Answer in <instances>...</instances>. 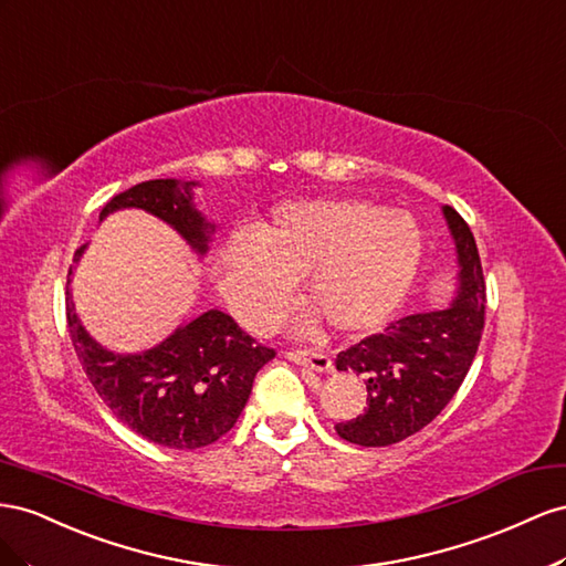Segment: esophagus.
Segmentation results:
<instances>
[{
    "label": "esophagus",
    "mask_w": 566,
    "mask_h": 566,
    "mask_svg": "<svg viewBox=\"0 0 566 566\" xmlns=\"http://www.w3.org/2000/svg\"><path fill=\"white\" fill-rule=\"evenodd\" d=\"M286 358L296 365H308L317 373H332V358L319 350H286Z\"/></svg>",
    "instance_id": "esophagus-1"
}]
</instances>
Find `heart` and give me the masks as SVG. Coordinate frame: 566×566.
I'll use <instances>...</instances> for the list:
<instances>
[{
    "mask_svg": "<svg viewBox=\"0 0 566 566\" xmlns=\"http://www.w3.org/2000/svg\"><path fill=\"white\" fill-rule=\"evenodd\" d=\"M422 253V230L406 211L365 199L292 201L220 251L218 284L232 311L255 327L303 277L313 317L338 334L369 336L408 301Z\"/></svg>",
    "mask_w": 566,
    "mask_h": 566,
    "instance_id": "1",
    "label": "heart"
}]
</instances>
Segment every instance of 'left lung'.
<instances>
[{
  "label": "left lung",
  "instance_id": "left-lung-1",
  "mask_svg": "<svg viewBox=\"0 0 566 566\" xmlns=\"http://www.w3.org/2000/svg\"><path fill=\"white\" fill-rule=\"evenodd\" d=\"M443 218L460 268L448 308L402 317L336 355V369L360 375L367 386L365 412L334 427L348 443L379 448L408 439L441 415L470 373L483 332L486 282L470 224L450 206H443Z\"/></svg>",
  "mask_w": 566,
  "mask_h": 566
}]
</instances>
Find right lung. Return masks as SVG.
Masks as SVG:
<instances>
[{"label":"right lung","mask_w":566,"mask_h":566,"mask_svg":"<svg viewBox=\"0 0 566 566\" xmlns=\"http://www.w3.org/2000/svg\"><path fill=\"white\" fill-rule=\"evenodd\" d=\"M185 180H149L113 197L99 220L123 208H142L180 234L199 255L213 234ZM87 247H80L73 263ZM73 265L69 270L71 284ZM66 317L75 353L94 391L123 424L175 450L216 443L244 410L251 386L274 350L261 346L222 311H206L177 327L166 342L142 353H113L96 344L75 313L66 289Z\"/></svg>","instance_id":"1"}]
</instances>
